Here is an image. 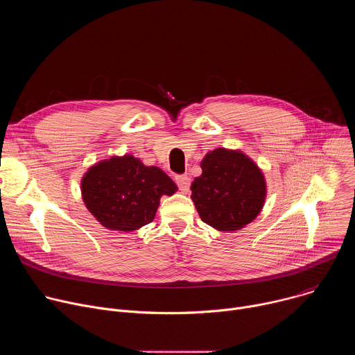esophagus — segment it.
I'll use <instances>...</instances> for the list:
<instances>
[{
	"label": "esophagus",
	"mask_w": 355,
	"mask_h": 355,
	"mask_svg": "<svg viewBox=\"0 0 355 355\" xmlns=\"http://www.w3.org/2000/svg\"><path fill=\"white\" fill-rule=\"evenodd\" d=\"M175 182H177L178 188H180L182 192H188V189H189V184H191L189 177H188V175H178V177L175 178Z\"/></svg>",
	"instance_id": "obj_1"
}]
</instances>
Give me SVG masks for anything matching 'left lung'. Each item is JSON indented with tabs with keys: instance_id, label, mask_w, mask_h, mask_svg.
<instances>
[{
	"instance_id": "left-lung-1",
	"label": "left lung",
	"mask_w": 355,
	"mask_h": 355,
	"mask_svg": "<svg viewBox=\"0 0 355 355\" xmlns=\"http://www.w3.org/2000/svg\"><path fill=\"white\" fill-rule=\"evenodd\" d=\"M202 174L191 184V199L207 225L236 232L264 208L267 181L263 170L240 148L218 147L200 162Z\"/></svg>"
}]
</instances>
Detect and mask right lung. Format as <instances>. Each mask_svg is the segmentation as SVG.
<instances>
[{
	"label": "right lung",
	"instance_id": "obj_1",
	"mask_svg": "<svg viewBox=\"0 0 355 355\" xmlns=\"http://www.w3.org/2000/svg\"><path fill=\"white\" fill-rule=\"evenodd\" d=\"M80 184L88 212L105 229L122 233L153 222L160 198L178 189L160 167L144 166L129 153L92 164Z\"/></svg>",
	"mask_w": 355,
	"mask_h": 355
}]
</instances>
